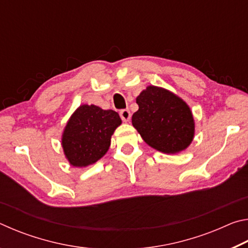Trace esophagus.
Returning <instances> with one entry per match:
<instances>
[{"label":"esophagus","instance_id":"esophagus-1","mask_svg":"<svg viewBox=\"0 0 248 248\" xmlns=\"http://www.w3.org/2000/svg\"><path fill=\"white\" fill-rule=\"evenodd\" d=\"M119 115L124 121H129V119L131 118V112L129 109H123V110H120Z\"/></svg>","mask_w":248,"mask_h":248}]
</instances>
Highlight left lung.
<instances>
[{
  "label": "left lung",
  "mask_w": 248,
  "mask_h": 248,
  "mask_svg": "<svg viewBox=\"0 0 248 248\" xmlns=\"http://www.w3.org/2000/svg\"><path fill=\"white\" fill-rule=\"evenodd\" d=\"M139 110L132 124L150 146L164 153H177L194 139L195 124L186 103L164 89L149 86L137 97Z\"/></svg>",
  "instance_id": "8db88e82"
}]
</instances>
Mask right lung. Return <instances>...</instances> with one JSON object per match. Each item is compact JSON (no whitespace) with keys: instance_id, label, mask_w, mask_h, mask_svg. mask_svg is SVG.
Segmentation results:
<instances>
[{"instance_id":"obj_1","label":"right lung","mask_w":248,"mask_h":248,"mask_svg":"<svg viewBox=\"0 0 248 248\" xmlns=\"http://www.w3.org/2000/svg\"><path fill=\"white\" fill-rule=\"evenodd\" d=\"M121 124L111 109L103 110L94 105H82L74 112L64 129L62 146L73 166L85 167L104 156L110 145V138Z\"/></svg>"}]
</instances>
